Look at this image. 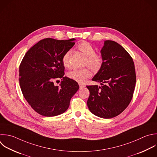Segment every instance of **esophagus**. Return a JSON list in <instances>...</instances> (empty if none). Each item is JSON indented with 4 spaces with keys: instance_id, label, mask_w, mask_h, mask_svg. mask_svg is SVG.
<instances>
[{
    "instance_id": "34e87169",
    "label": "esophagus",
    "mask_w": 157,
    "mask_h": 157,
    "mask_svg": "<svg viewBox=\"0 0 157 157\" xmlns=\"http://www.w3.org/2000/svg\"><path fill=\"white\" fill-rule=\"evenodd\" d=\"M78 85H79V86H80V88H83V87H85V85H83V84H82V83H78Z\"/></svg>"
}]
</instances>
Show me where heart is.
Masks as SVG:
<instances>
[{
  "label": "heart",
  "mask_w": 157,
  "mask_h": 157,
  "mask_svg": "<svg viewBox=\"0 0 157 157\" xmlns=\"http://www.w3.org/2000/svg\"><path fill=\"white\" fill-rule=\"evenodd\" d=\"M77 48L86 56L85 63L86 66H88L94 71H97L101 67L103 63V58L101 54L96 53L95 48L91 44L86 41H83L78 44ZM70 55L71 51L68 50L63 55L62 63L65 67H69ZM91 75V71L88 67L80 69H73L67 74L69 78L79 83L84 82Z\"/></svg>",
  "instance_id": "heart-1"
}]
</instances>
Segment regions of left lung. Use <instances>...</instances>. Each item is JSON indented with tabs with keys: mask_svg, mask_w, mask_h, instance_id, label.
Instances as JSON below:
<instances>
[{
	"mask_svg": "<svg viewBox=\"0 0 157 157\" xmlns=\"http://www.w3.org/2000/svg\"><path fill=\"white\" fill-rule=\"evenodd\" d=\"M101 53L102 65L92 80L101 86H86L90 91L87 105L94 115L111 118L129 104L136 85V71L132 57L118 43L105 40Z\"/></svg>",
	"mask_w": 157,
	"mask_h": 157,
	"instance_id": "8db88e82",
	"label": "left lung"
}]
</instances>
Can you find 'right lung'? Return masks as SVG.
I'll return each mask as SVG.
<instances>
[{
	"label": "right lung",
	"instance_id": "obj_1",
	"mask_svg": "<svg viewBox=\"0 0 157 157\" xmlns=\"http://www.w3.org/2000/svg\"><path fill=\"white\" fill-rule=\"evenodd\" d=\"M74 39L40 40L25 54L20 65L19 81L23 94L38 113L45 117L60 115L68 109L79 88L78 83L64 75V53L75 44ZM62 80L59 86L54 82Z\"/></svg>",
	"mask_w": 157,
	"mask_h": 157
}]
</instances>
